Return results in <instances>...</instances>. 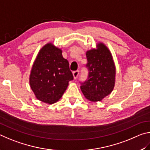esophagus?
<instances>
[{
	"instance_id": "obj_1",
	"label": "esophagus",
	"mask_w": 150,
	"mask_h": 150,
	"mask_svg": "<svg viewBox=\"0 0 150 150\" xmlns=\"http://www.w3.org/2000/svg\"><path fill=\"white\" fill-rule=\"evenodd\" d=\"M78 75H79V71L78 70H76V71H74L73 72V76L74 79H76L78 78Z\"/></svg>"
}]
</instances>
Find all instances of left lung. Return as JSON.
Instances as JSON below:
<instances>
[{
  "instance_id": "obj_1",
  "label": "left lung",
  "mask_w": 150,
  "mask_h": 150,
  "mask_svg": "<svg viewBox=\"0 0 150 150\" xmlns=\"http://www.w3.org/2000/svg\"><path fill=\"white\" fill-rule=\"evenodd\" d=\"M89 71L88 79L81 83V90L86 99L100 101L111 93L115 86L116 69L111 52L103 43H98V49L86 52Z\"/></svg>"
}]
</instances>
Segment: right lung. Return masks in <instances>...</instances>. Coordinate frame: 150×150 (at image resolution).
Instances as JSON below:
<instances>
[{
    "label": "right lung",
    "instance_id": "obj_1",
    "mask_svg": "<svg viewBox=\"0 0 150 150\" xmlns=\"http://www.w3.org/2000/svg\"><path fill=\"white\" fill-rule=\"evenodd\" d=\"M74 79L68 61L61 49L49 43L39 51L30 76V84L36 98L54 103L62 98L68 82Z\"/></svg>",
    "mask_w": 150,
    "mask_h": 150
}]
</instances>
